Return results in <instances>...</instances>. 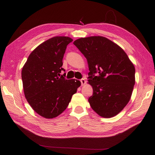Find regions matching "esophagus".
I'll use <instances>...</instances> for the list:
<instances>
[{"label": "esophagus", "mask_w": 155, "mask_h": 155, "mask_svg": "<svg viewBox=\"0 0 155 155\" xmlns=\"http://www.w3.org/2000/svg\"><path fill=\"white\" fill-rule=\"evenodd\" d=\"M80 81H81V83L82 85H84V84H85V83H86V81H85L84 78H81Z\"/></svg>", "instance_id": "esophagus-1"}]
</instances>
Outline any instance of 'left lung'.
<instances>
[{
  "label": "left lung",
  "instance_id": "1",
  "mask_svg": "<svg viewBox=\"0 0 155 155\" xmlns=\"http://www.w3.org/2000/svg\"><path fill=\"white\" fill-rule=\"evenodd\" d=\"M73 44L87 58L88 83L93 94L91 108L104 118L118 114L130 101L135 83V68L119 46L103 37L81 38Z\"/></svg>",
  "mask_w": 155,
  "mask_h": 155
}]
</instances>
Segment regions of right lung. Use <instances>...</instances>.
I'll list each match as a JSON object with an SVG mask.
<instances>
[{"instance_id": "obj_1", "label": "right lung", "mask_w": 155, "mask_h": 155, "mask_svg": "<svg viewBox=\"0 0 155 155\" xmlns=\"http://www.w3.org/2000/svg\"><path fill=\"white\" fill-rule=\"evenodd\" d=\"M72 39L55 37L32 51L22 70L23 89L28 103L36 113L46 118L61 114L77 93L81 82L67 80L62 58Z\"/></svg>"}]
</instances>
